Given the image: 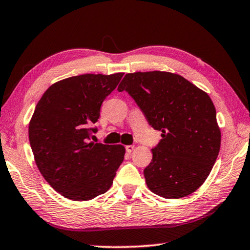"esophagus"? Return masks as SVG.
Instances as JSON below:
<instances>
[{"label": "esophagus", "instance_id": "34e87169", "mask_svg": "<svg viewBox=\"0 0 250 250\" xmlns=\"http://www.w3.org/2000/svg\"><path fill=\"white\" fill-rule=\"evenodd\" d=\"M125 150H126V152H128V153H131V152L134 150V146H126Z\"/></svg>", "mask_w": 250, "mask_h": 250}]
</instances>
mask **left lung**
I'll return each instance as SVG.
<instances>
[{"label": "left lung", "mask_w": 250, "mask_h": 250, "mask_svg": "<svg viewBox=\"0 0 250 250\" xmlns=\"http://www.w3.org/2000/svg\"><path fill=\"white\" fill-rule=\"evenodd\" d=\"M119 91H128L162 140L152 149L145 174L151 192L176 200L196 191L221 149L216 110L207 92L168 71L126 74Z\"/></svg>", "instance_id": "obj_1"}]
</instances>
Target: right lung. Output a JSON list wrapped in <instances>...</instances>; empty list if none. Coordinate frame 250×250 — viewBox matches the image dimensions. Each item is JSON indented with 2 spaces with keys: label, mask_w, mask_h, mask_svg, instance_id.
I'll use <instances>...</instances> for the list:
<instances>
[{
  "label": "right lung",
  "mask_w": 250,
  "mask_h": 250,
  "mask_svg": "<svg viewBox=\"0 0 250 250\" xmlns=\"http://www.w3.org/2000/svg\"><path fill=\"white\" fill-rule=\"evenodd\" d=\"M124 73L84 74L53 83L37 103L28 125L34 160L55 191L73 201H90L111 188L125 159L121 145L90 141L105 97Z\"/></svg>",
  "instance_id": "add662e5"
}]
</instances>
